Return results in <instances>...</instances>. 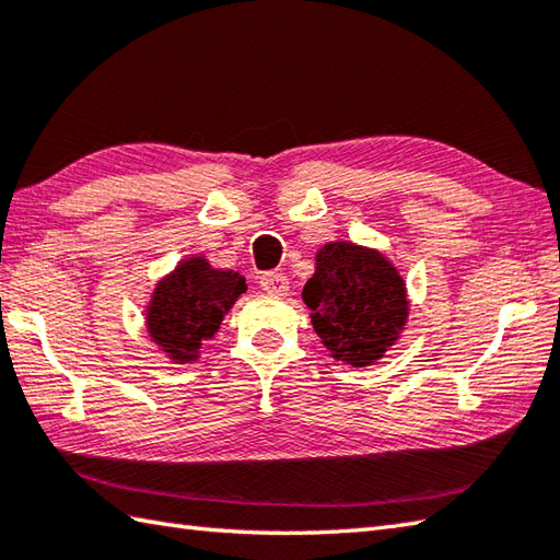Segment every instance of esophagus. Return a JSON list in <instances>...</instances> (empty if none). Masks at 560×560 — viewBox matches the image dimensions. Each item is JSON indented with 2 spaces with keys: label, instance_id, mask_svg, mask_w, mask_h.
Segmentation results:
<instances>
[{
  "label": "esophagus",
  "instance_id": "1",
  "mask_svg": "<svg viewBox=\"0 0 560 560\" xmlns=\"http://www.w3.org/2000/svg\"><path fill=\"white\" fill-rule=\"evenodd\" d=\"M259 287H261V291H267L271 295H283L289 291V279L283 277V273L267 271V273H261Z\"/></svg>",
  "mask_w": 560,
  "mask_h": 560
}]
</instances>
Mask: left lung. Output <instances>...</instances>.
Returning <instances> with one entry per match:
<instances>
[{"label": "left lung", "instance_id": "left-lung-1", "mask_svg": "<svg viewBox=\"0 0 560 560\" xmlns=\"http://www.w3.org/2000/svg\"><path fill=\"white\" fill-rule=\"evenodd\" d=\"M303 303L323 345L349 366H369L386 354L410 311L398 269L381 252L354 243L317 249Z\"/></svg>", "mask_w": 560, "mask_h": 560}]
</instances>
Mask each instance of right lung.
Instances as JSON below:
<instances>
[{
	"instance_id": "obj_1",
	"label": "right lung",
	"mask_w": 560,
	"mask_h": 560,
	"mask_svg": "<svg viewBox=\"0 0 560 560\" xmlns=\"http://www.w3.org/2000/svg\"><path fill=\"white\" fill-rule=\"evenodd\" d=\"M245 291L247 283L237 271L213 269L203 257L179 261L152 291L145 317L152 342L174 361L199 359Z\"/></svg>"
}]
</instances>
